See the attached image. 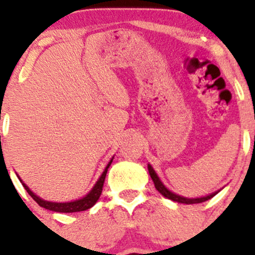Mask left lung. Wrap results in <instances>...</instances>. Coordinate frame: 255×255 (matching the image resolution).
I'll return each instance as SVG.
<instances>
[{
  "label": "left lung",
  "instance_id": "obj_1",
  "mask_svg": "<svg viewBox=\"0 0 255 255\" xmlns=\"http://www.w3.org/2000/svg\"><path fill=\"white\" fill-rule=\"evenodd\" d=\"M147 169H149L150 177H151V179H152L153 184H155L156 190H157L159 194L163 195L164 197L169 198V200L174 201V202L185 203V205H194V203H202V202H205V201L211 200L212 197H214V196L217 195L218 192L220 191V190H219V191H215V192H213V194L203 196V197H196V198H187V197H184V196H180V195H178V194H174V192H172V191H170V190L167 189V187L164 186V184L161 181V179L158 178V175L156 174L155 169L152 168V166H151V164H147Z\"/></svg>",
  "mask_w": 255,
  "mask_h": 255
}]
</instances>
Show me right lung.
Segmentation results:
<instances>
[{"instance_id": "add662e5", "label": "right lung", "mask_w": 255, "mask_h": 255, "mask_svg": "<svg viewBox=\"0 0 255 255\" xmlns=\"http://www.w3.org/2000/svg\"><path fill=\"white\" fill-rule=\"evenodd\" d=\"M113 159H114V157L109 161L108 166L105 167L104 172L102 173V175H100L99 179H98L97 183L94 184V186L92 187L91 191H89L86 196H83L82 198H78V200H75V201H70V202H52V201L43 200V198L38 197L37 195L33 194L31 190L29 189V186H27L25 183H23V180H21L19 175H18V178H19V180H20V183L23 184L25 190L27 191V194L31 196L33 200L38 203V206L43 207V208H46V209H49V211L58 212V213H75V212L87 211V209L92 208V207L96 205L97 201L99 200L100 195H102L103 185H104L106 173H108V169H109V167H110Z\"/></svg>"}]
</instances>
